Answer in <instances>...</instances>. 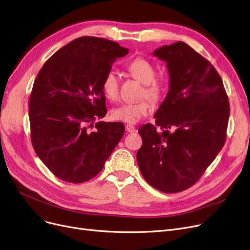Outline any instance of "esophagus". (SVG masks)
<instances>
[{"instance_id": "obj_1", "label": "esophagus", "mask_w": 250, "mask_h": 250, "mask_svg": "<svg viewBox=\"0 0 250 250\" xmlns=\"http://www.w3.org/2000/svg\"><path fill=\"white\" fill-rule=\"evenodd\" d=\"M125 128H126V131L128 132V133H136L137 132V128L134 126V125H125Z\"/></svg>"}]
</instances>
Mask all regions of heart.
I'll list each match as a JSON object with an SVG mask.
<instances>
[{"label": "heart", "instance_id": "1", "mask_svg": "<svg viewBox=\"0 0 250 250\" xmlns=\"http://www.w3.org/2000/svg\"><path fill=\"white\" fill-rule=\"evenodd\" d=\"M128 73L142 83H144L143 97H147L152 101L158 102L164 96L167 89L165 78L155 75L154 65L144 57H137L126 66ZM102 92L107 99L114 101L118 97V80L113 71H108L102 81ZM152 102L143 99L136 103H125L114 107L111 110V116L117 122L135 125L149 115L152 111Z\"/></svg>", "mask_w": 250, "mask_h": 250}]
</instances>
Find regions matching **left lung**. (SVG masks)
I'll return each mask as SVG.
<instances>
[{
  "instance_id": "1",
  "label": "left lung",
  "mask_w": 250,
  "mask_h": 250,
  "mask_svg": "<svg viewBox=\"0 0 250 250\" xmlns=\"http://www.w3.org/2000/svg\"><path fill=\"white\" fill-rule=\"evenodd\" d=\"M167 63L169 91L155 125L139 128L138 166L146 182L165 193L192 187L222 150L230 103L211 63L184 42L157 49Z\"/></svg>"
}]
</instances>
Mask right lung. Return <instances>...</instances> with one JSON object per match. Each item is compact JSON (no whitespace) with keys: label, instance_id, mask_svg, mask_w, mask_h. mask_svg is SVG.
<instances>
[{"label":"right lung","instance_id":"add662e5","mask_svg":"<svg viewBox=\"0 0 250 250\" xmlns=\"http://www.w3.org/2000/svg\"><path fill=\"white\" fill-rule=\"evenodd\" d=\"M127 53L115 42L82 37L39 71L28 105L31 144L60 180L79 184L98 175L124 136L123 123H94L107 113L104 75Z\"/></svg>","mask_w":250,"mask_h":250}]
</instances>
